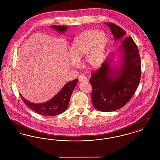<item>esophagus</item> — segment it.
Masks as SVG:
<instances>
[{"mask_svg": "<svg viewBox=\"0 0 160 160\" xmlns=\"http://www.w3.org/2000/svg\"><path fill=\"white\" fill-rule=\"evenodd\" d=\"M78 80H79L80 82H86L88 80L87 78L84 75H83V74H81L78 76Z\"/></svg>", "mask_w": 160, "mask_h": 160, "instance_id": "obj_1", "label": "esophagus"}]
</instances>
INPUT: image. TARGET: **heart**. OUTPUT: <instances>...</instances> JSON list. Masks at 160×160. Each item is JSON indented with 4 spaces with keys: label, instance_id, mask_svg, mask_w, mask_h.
<instances>
[{
    "label": "heart",
    "instance_id": "obj_1",
    "mask_svg": "<svg viewBox=\"0 0 160 160\" xmlns=\"http://www.w3.org/2000/svg\"><path fill=\"white\" fill-rule=\"evenodd\" d=\"M108 38L104 31L88 30L77 36L69 48V54L73 59L71 65L76 67L77 61L84 56L85 65L91 69L99 68L105 56Z\"/></svg>",
    "mask_w": 160,
    "mask_h": 160
}]
</instances>
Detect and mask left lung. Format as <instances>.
I'll use <instances>...</instances> for the list:
<instances>
[{"label": "left lung", "instance_id": "8db88e82", "mask_svg": "<svg viewBox=\"0 0 160 160\" xmlns=\"http://www.w3.org/2000/svg\"><path fill=\"white\" fill-rule=\"evenodd\" d=\"M105 24L110 28L115 41L125 37V31L118 25ZM119 52L122 58L119 68L111 67L113 59L109 56L98 70L92 72L89 80L92 87V102L101 112H113L124 106L140 83L141 60L137 46L131 37L123 39Z\"/></svg>", "mask_w": 160, "mask_h": 160}]
</instances>
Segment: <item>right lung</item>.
<instances>
[{
  "instance_id": "1",
  "label": "right lung",
  "mask_w": 160,
  "mask_h": 160,
  "mask_svg": "<svg viewBox=\"0 0 160 160\" xmlns=\"http://www.w3.org/2000/svg\"><path fill=\"white\" fill-rule=\"evenodd\" d=\"M52 28L56 31L63 33L68 28L65 26H52ZM78 79L71 81L66 84L53 98L46 102L35 104L24 98L20 94L23 102L31 110L38 114L46 116H52L61 114L64 112L68 107L71 95L76 86Z\"/></svg>"
}]
</instances>
